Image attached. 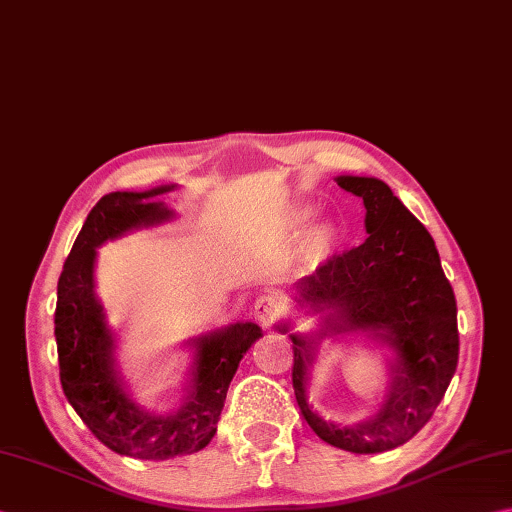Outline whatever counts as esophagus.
I'll list each match as a JSON object with an SVG mask.
<instances>
[{
  "label": "esophagus",
  "instance_id": "34e87169",
  "mask_svg": "<svg viewBox=\"0 0 512 512\" xmlns=\"http://www.w3.org/2000/svg\"><path fill=\"white\" fill-rule=\"evenodd\" d=\"M279 315V299L275 295H259L255 302V317L262 326H273Z\"/></svg>",
  "mask_w": 512,
  "mask_h": 512
}]
</instances>
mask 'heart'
<instances>
[{
  "instance_id": "heart-1",
  "label": "heart",
  "mask_w": 512,
  "mask_h": 512,
  "mask_svg": "<svg viewBox=\"0 0 512 512\" xmlns=\"http://www.w3.org/2000/svg\"><path fill=\"white\" fill-rule=\"evenodd\" d=\"M306 215H308L306 210H299L297 219H304ZM328 242H330V230H328V228H317L315 233L308 237L306 253H308V255H319V253H322V250L328 246Z\"/></svg>"
}]
</instances>
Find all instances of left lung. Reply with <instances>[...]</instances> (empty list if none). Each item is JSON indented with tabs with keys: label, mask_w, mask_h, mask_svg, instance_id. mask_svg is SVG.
Instances as JSON below:
<instances>
[{
	"label": "left lung",
	"mask_w": 512,
	"mask_h": 512,
	"mask_svg": "<svg viewBox=\"0 0 512 512\" xmlns=\"http://www.w3.org/2000/svg\"><path fill=\"white\" fill-rule=\"evenodd\" d=\"M337 184L364 199L368 237L299 279L304 302L337 315L313 339L290 335L295 399L326 444L359 455L386 453L413 439L444 399L459 359L457 302L433 237L393 190L375 177H337ZM357 327L382 329L400 359L380 413L364 425L339 429L309 413L307 366L317 338Z\"/></svg>",
	"instance_id": "8db88e82"
}]
</instances>
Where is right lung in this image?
I'll use <instances>...</instances> for the list:
<instances>
[{
  "mask_svg": "<svg viewBox=\"0 0 512 512\" xmlns=\"http://www.w3.org/2000/svg\"><path fill=\"white\" fill-rule=\"evenodd\" d=\"M110 193L90 210L57 282L55 339L59 382L68 404L99 442L119 455L173 459L202 450L217 433L228 384L246 350L262 337L257 324H235L197 342V366L188 402L175 415L139 410L113 370V335L93 293L95 248L130 228L159 224L170 210L148 197L166 193Z\"/></svg>",
  "mask_w": 512,
  "mask_h": 512,
  "instance_id": "right-lung-1",
  "label": "right lung"
}]
</instances>
